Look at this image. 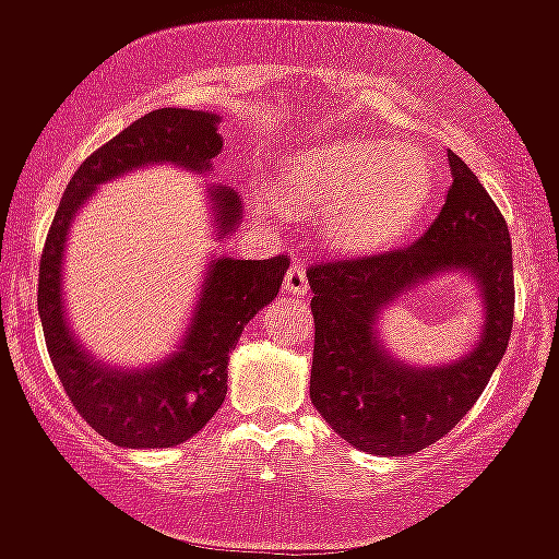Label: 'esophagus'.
I'll list each match as a JSON object with an SVG mask.
<instances>
[{
	"label": "esophagus",
	"mask_w": 559,
	"mask_h": 559,
	"mask_svg": "<svg viewBox=\"0 0 559 559\" xmlns=\"http://www.w3.org/2000/svg\"><path fill=\"white\" fill-rule=\"evenodd\" d=\"M284 289L289 295H306L309 292V278H306V270L300 264H292L284 275Z\"/></svg>",
	"instance_id": "1"
}]
</instances>
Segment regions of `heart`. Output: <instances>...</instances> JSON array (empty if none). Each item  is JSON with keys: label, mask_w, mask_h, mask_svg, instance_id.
<instances>
[{"label": "heart", "mask_w": 559, "mask_h": 559, "mask_svg": "<svg viewBox=\"0 0 559 559\" xmlns=\"http://www.w3.org/2000/svg\"><path fill=\"white\" fill-rule=\"evenodd\" d=\"M430 162L419 148L344 138L295 154L281 190L289 206H322L320 231L338 250H374L408 231L430 198ZM284 201L267 195L270 215Z\"/></svg>", "instance_id": "obj_1"}]
</instances>
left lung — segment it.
I'll return each mask as SVG.
<instances>
[{
    "label": "left lung",
    "instance_id": "8db88e82",
    "mask_svg": "<svg viewBox=\"0 0 559 559\" xmlns=\"http://www.w3.org/2000/svg\"><path fill=\"white\" fill-rule=\"evenodd\" d=\"M452 187L425 237L309 270L314 292L311 400L333 432L369 455H414L447 436L479 400L513 331V245L502 212L457 154ZM441 274H466L480 297V336L450 365L400 362L379 336V317L400 296Z\"/></svg>",
    "mask_w": 559,
    "mask_h": 559
}]
</instances>
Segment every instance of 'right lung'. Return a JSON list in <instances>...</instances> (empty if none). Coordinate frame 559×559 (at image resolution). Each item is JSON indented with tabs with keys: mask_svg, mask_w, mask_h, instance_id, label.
<instances>
[{
	"mask_svg": "<svg viewBox=\"0 0 559 559\" xmlns=\"http://www.w3.org/2000/svg\"><path fill=\"white\" fill-rule=\"evenodd\" d=\"M221 115L206 109L162 107L115 134L87 156L66 187L51 231L46 237L38 281V314L46 347L68 400L82 419L129 450H165L195 436L226 400L228 353L245 325L281 289L289 270L286 255L231 259L212 253L198 286L190 322L174 350L145 367H115L98 361L76 338L66 311L62 270L68 234L80 209L102 185L148 165H174L187 174H209L223 151ZM215 239H228L242 221V201L231 187H206Z\"/></svg>",
	"mask_w": 559,
	"mask_h": 559,
	"instance_id": "1",
	"label": "right lung"
}]
</instances>
